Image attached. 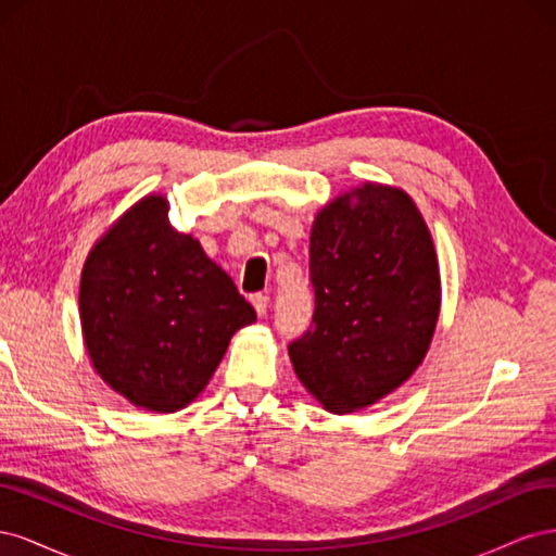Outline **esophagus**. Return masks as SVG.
I'll list each match as a JSON object with an SVG mask.
<instances>
[{
    "mask_svg": "<svg viewBox=\"0 0 556 556\" xmlns=\"http://www.w3.org/2000/svg\"><path fill=\"white\" fill-rule=\"evenodd\" d=\"M250 301H252V306H255V311H257V315L262 317V315H266V311H268V296L266 294H252L250 296Z\"/></svg>",
    "mask_w": 556,
    "mask_h": 556,
    "instance_id": "esophagus-1",
    "label": "esophagus"
}]
</instances>
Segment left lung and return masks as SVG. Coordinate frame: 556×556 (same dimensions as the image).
<instances>
[{"mask_svg":"<svg viewBox=\"0 0 556 556\" xmlns=\"http://www.w3.org/2000/svg\"><path fill=\"white\" fill-rule=\"evenodd\" d=\"M308 280L311 327L288 350L327 410L366 408L410 378L439 319L441 278L408 194L366 182L331 201L311 231Z\"/></svg>","mask_w":556,"mask_h":556,"instance_id":"obj_1","label":"left lung"}]
</instances>
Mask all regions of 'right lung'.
Masks as SVG:
<instances>
[{"label": "right lung", "instance_id": "add662e5", "mask_svg": "<svg viewBox=\"0 0 556 556\" xmlns=\"http://www.w3.org/2000/svg\"><path fill=\"white\" fill-rule=\"evenodd\" d=\"M88 355L134 406L174 413L204 390L257 313L199 241L148 197L94 245L80 278Z\"/></svg>", "mask_w": 556, "mask_h": 556}]
</instances>
